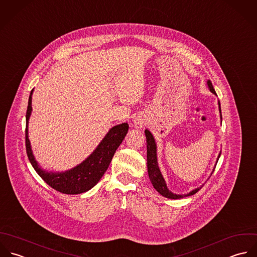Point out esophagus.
<instances>
[{
  "mask_svg": "<svg viewBox=\"0 0 257 257\" xmlns=\"http://www.w3.org/2000/svg\"><path fill=\"white\" fill-rule=\"evenodd\" d=\"M135 126L137 127V128H142L143 126H145V121H144V119H142V118H140V117H137V118H135Z\"/></svg>",
  "mask_w": 257,
  "mask_h": 257,
  "instance_id": "1",
  "label": "esophagus"
}]
</instances>
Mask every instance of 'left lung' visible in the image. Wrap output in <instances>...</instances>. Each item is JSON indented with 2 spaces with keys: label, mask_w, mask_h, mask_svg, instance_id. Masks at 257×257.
Wrapping results in <instances>:
<instances>
[{
  "label": "left lung",
  "mask_w": 257,
  "mask_h": 257,
  "mask_svg": "<svg viewBox=\"0 0 257 257\" xmlns=\"http://www.w3.org/2000/svg\"><path fill=\"white\" fill-rule=\"evenodd\" d=\"M207 86L209 87L210 91L214 94H216L213 86L211 84L210 81H207ZM218 107H219V112H220V118L221 117V109H220V102L218 101ZM145 134H146V138H147V160H148V171H149V176H150V179H151V182L153 183L154 187L165 197L167 198H171V199H178V198H183V197H186V196H189V195H193L194 193H196L202 186L198 187V188H195L193 190H191L189 193L187 194H176V193H173L171 192V190L168 188L167 186V183L165 181V178L163 177V174L160 171V168H159V165H158V158H157V144H156V141H155V138L154 136L152 135V133L149 131V130H146L145 131ZM221 154V153H220ZM220 154L218 155V158H217V161L218 162V159L220 157ZM216 167V166H215ZM215 169V168H214ZM214 169L212 172L214 171ZM211 172V174H212ZM210 174V175H211Z\"/></svg>",
  "instance_id": "obj_1"
}]
</instances>
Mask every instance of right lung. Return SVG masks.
Returning a JSON list of instances; mask_svg holds the SVG:
<instances>
[{
	"instance_id": "1",
	"label": "right lung",
	"mask_w": 257,
	"mask_h": 257,
	"mask_svg": "<svg viewBox=\"0 0 257 257\" xmlns=\"http://www.w3.org/2000/svg\"><path fill=\"white\" fill-rule=\"evenodd\" d=\"M29 96L26 113V151L30 163L37 173L54 189L65 194H79L92 188L106 171L112 157L128 131L126 122L109 130L92 154L79 166L62 172L44 171L35 160L28 135V123L32 113V94Z\"/></svg>"
}]
</instances>
